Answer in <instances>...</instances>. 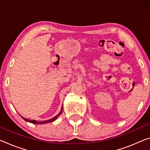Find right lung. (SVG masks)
<instances>
[{"label":"right lung","mask_w":150,"mask_h":150,"mask_svg":"<svg viewBox=\"0 0 150 150\" xmlns=\"http://www.w3.org/2000/svg\"><path fill=\"white\" fill-rule=\"evenodd\" d=\"M61 113H62V109H61V112L59 113L57 115L55 116V117L51 119V120H47V121H44V122H37V121H35V120H27V119L26 118H24L22 116L21 117H23V119H24L25 120V121H26V122H30V123H34V124H44V123H50V122H53V121H54L56 120L57 118L59 115H61Z\"/></svg>","instance_id":"1"}]
</instances>
